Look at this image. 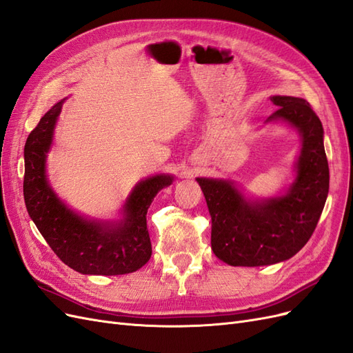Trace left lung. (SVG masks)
<instances>
[{
  "label": "left lung",
  "mask_w": 353,
  "mask_h": 353,
  "mask_svg": "<svg viewBox=\"0 0 353 353\" xmlns=\"http://www.w3.org/2000/svg\"><path fill=\"white\" fill-rule=\"evenodd\" d=\"M279 110L266 123H285L301 137L293 183L272 196L248 194L230 178L199 176L212 219V250L231 266L274 265L293 258L311 239L328 196L324 130L309 104L271 95Z\"/></svg>",
  "instance_id": "left-lung-1"
}]
</instances>
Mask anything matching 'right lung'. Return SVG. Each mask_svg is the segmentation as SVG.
Returning <instances> with one entry per match:
<instances>
[{"instance_id": "add662e5", "label": "right lung", "mask_w": 353, "mask_h": 353, "mask_svg": "<svg viewBox=\"0 0 353 353\" xmlns=\"http://www.w3.org/2000/svg\"><path fill=\"white\" fill-rule=\"evenodd\" d=\"M65 100L41 117L25 144L23 196L29 216L63 263L77 272H135L152 256L147 210L159 191L172 184L175 176L156 174L138 181L114 219L92 218L72 209L57 196L47 174V157Z\"/></svg>"}]
</instances>
